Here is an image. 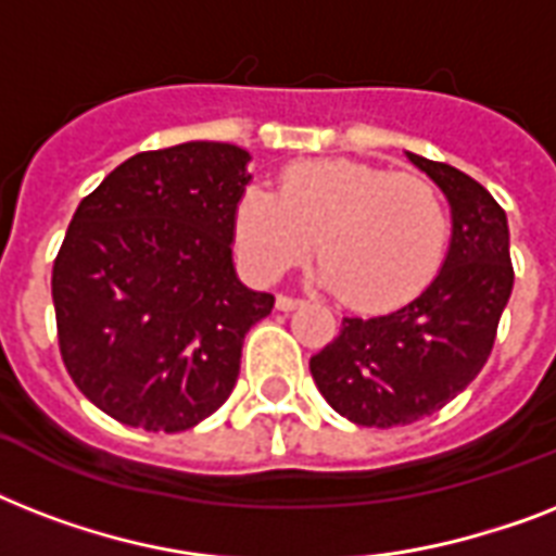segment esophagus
Returning a JSON list of instances; mask_svg holds the SVG:
<instances>
[{"label":"esophagus","instance_id":"1","mask_svg":"<svg viewBox=\"0 0 556 556\" xmlns=\"http://www.w3.org/2000/svg\"><path fill=\"white\" fill-rule=\"evenodd\" d=\"M303 303H305V300H300V296H288V294L277 296L279 312H294V308H300Z\"/></svg>","mask_w":556,"mask_h":556}]
</instances>
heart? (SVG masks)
Here are the masks:
<instances>
[{
  "instance_id": "heart-1",
  "label": "heart",
  "mask_w": 556,
  "mask_h": 556,
  "mask_svg": "<svg viewBox=\"0 0 556 556\" xmlns=\"http://www.w3.org/2000/svg\"><path fill=\"white\" fill-rule=\"evenodd\" d=\"M233 236L244 265L262 279L282 277L317 239L323 282L340 303L387 312L421 294L441 270L450 213L427 178L323 159L286 169L277 195L248 187Z\"/></svg>"
}]
</instances>
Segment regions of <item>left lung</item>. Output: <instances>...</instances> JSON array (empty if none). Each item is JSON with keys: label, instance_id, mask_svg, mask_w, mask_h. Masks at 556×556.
<instances>
[{"label": "left lung", "instance_id": "8db88e82", "mask_svg": "<svg viewBox=\"0 0 556 556\" xmlns=\"http://www.w3.org/2000/svg\"><path fill=\"white\" fill-rule=\"evenodd\" d=\"M409 161L450 201L447 260L413 303L343 317L338 338L308 364L334 413L380 430L439 413L482 371L514 291L505 210L462 169L413 152Z\"/></svg>", "mask_w": 556, "mask_h": 556}]
</instances>
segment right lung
Wrapping results in <instances>:
<instances>
[{"instance_id":"obj_1","label":"right lung","mask_w":556,"mask_h":556,"mask_svg":"<svg viewBox=\"0 0 556 556\" xmlns=\"http://www.w3.org/2000/svg\"><path fill=\"white\" fill-rule=\"evenodd\" d=\"M251 155L190 141L138 152L74 210L51 270L63 364L126 427L181 432L225 404L274 294L233 270Z\"/></svg>"}]
</instances>
